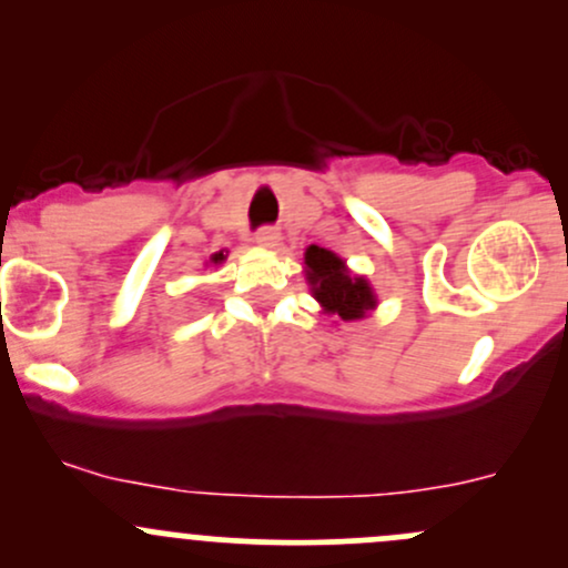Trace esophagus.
Segmentation results:
<instances>
[{
  "label": "esophagus",
  "mask_w": 568,
  "mask_h": 568,
  "mask_svg": "<svg viewBox=\"0 0 568 568\" xmlns=\"http://www.w3.org/2000/svg\"><path fill=\"white\" fill-rule=\"evenodd\" d=\"M255 242L261 244V247H277L280 231H277V227H261V231L255 233Z\"/></svg>",
  "instance_id": "34e87169"
}]
</instances>
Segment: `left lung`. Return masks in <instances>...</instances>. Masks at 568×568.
<instances>
[{"mask_svg":"<svg viewBox=\"0 0 568 568\" xmlns=\"http://www.w3.org/2000/svg\"><path fill=\"white\" fill-rule=\"evenodd\" d=\"M305 274L313 296L329 316L357 321L376 307V294L368 280L354 277L335 252L311 244L305 252Z\"/></svg>","mask_w":568,"mask_h":568,"instance_id":"left-lung-1","label":"left lung"}]
</instances>
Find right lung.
Returning <instances> with one entry per match:
<instances>
[{"mask_svg": "<svg viewBox=\"0 0 568 568\" xmlns=\"http://www.w3.org/2000/svg\"><path fill=\"white\" fill-rule=\"evenodd\" d=\"M222 261H225V252H216V255L211 257V263H222Z\"/></svg>", "mask_w": 568, "mask_h": 568, "instance_id": "add662e5", "label": "right lung"}]
</instances>
